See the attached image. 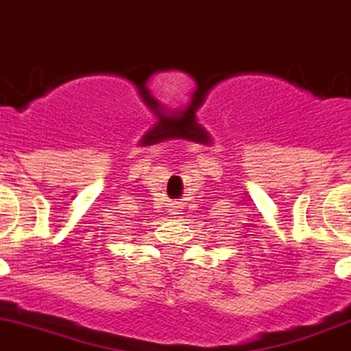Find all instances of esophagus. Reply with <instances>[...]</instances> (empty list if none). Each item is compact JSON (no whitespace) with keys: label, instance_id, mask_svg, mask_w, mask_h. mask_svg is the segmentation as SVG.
Listing matches in <instances>:
<instances>
[{"label":"esophagus","instance_id":"1","mask_svg":"<svg viewBox=\"0 0 351 351\" xmlns=\"http://www.w3.org/2000/svg\"><path fill=\"white\" fill-rule=\"evenodd\" d=\"M180 208H182V206H180L178 203H173V206H171V213H173V215L180 213Z\"/></svg>","mask_w":351,"mask_h":351}]
</instances>
